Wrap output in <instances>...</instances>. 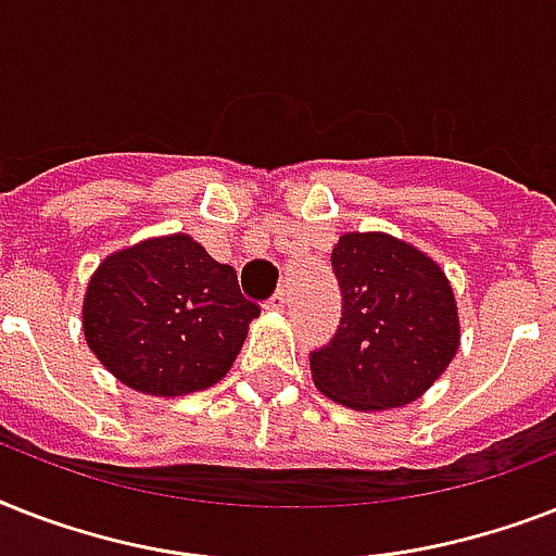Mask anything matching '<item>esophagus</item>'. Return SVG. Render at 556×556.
<instances>
[{
    "label": "esophagus",
    "instance_id": "esophagus-1",
    "mask_svg": "<svg viewBox=\"0 0 556 556\" xmlns=\"http://www.w3.org/2000/svg\"><path fill=\"white\" fill-rule=\"evenodd\" d=\"M286 303H288L286 288H279L277 294H274V296H270V300H268V308H274V312H282V308H286Z\"/></svg>",
    "mask_w": 556,
    "mask_h": 556
}]
</instances>
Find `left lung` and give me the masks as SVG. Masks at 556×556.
Masks as SVG:
<instances>
[{
  "label": "left lung",
  "mask_w": 556,
  "mask_h": 556,
  "mask_svg": "<svg viewBox=\"0 0 556 556\" xmlns=\"http://www.w3.org/2000/svg\"><path fill=\"white\" fill-rule=\"evenodd\" d=\"M343 317L312 352L323 395L352 409H395L439 380L456 357L458 312L444 270L387 233H346L331 251Z\"/></svg>",
  "instance_id": "8db88e82"
}]
</instances>
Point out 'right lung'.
Segmentation results:
<instances>
[{
    "label": "right lung",
    "mask_w": 556,
    "mask_h": 556,
    "mask_svg": "<svg viewBox=\"0 0 556 556\" xmlns=\"http://www.w3.org/2000/svg\"><path fill=\"white\" fill-rule=\"evenodd\" d=\"M260 305L230 265L187 233L155 236L100 262L83 300V334L129 389L187 395L225 378Z\"/></svg>",
    "instance_id": "right-lung-1"
}]
</instances>
